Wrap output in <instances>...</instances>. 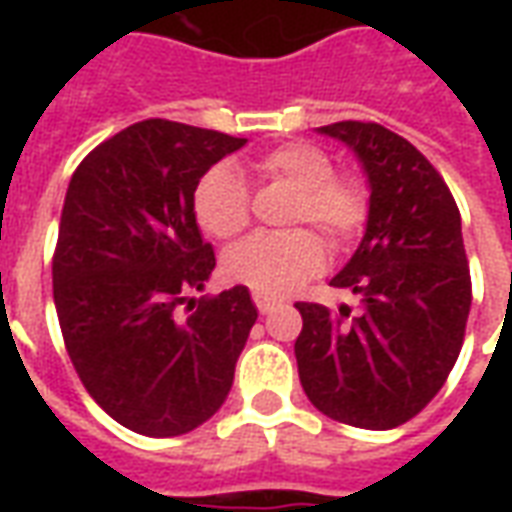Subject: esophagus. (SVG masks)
I'll use <instances>...</instances> for the list:
<instances>
[{
    "label": "esophagus",
    "instance_id": "esophagus-1",
    "mask_svg": "<svg viewBox=\"0 0 512 512\" xmlns=\"http://www.w3.org/2000/svg\"><path fill=\"white\" fill-rule=\"evenodd\" d=\"M252 299H255V307L260 312H263V315H268V312H274L279 307V301L268 299V296H260V293H255Z\"/></svg>",
    "mask_w": 512,
    "mask_h": 512
}]
</instances>
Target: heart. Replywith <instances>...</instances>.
<instances>
[{
  "label": "heart",
  "instance_id": "obj_1",
  "mask_svg": "<svg viewBox=\"0 0 512 512\" xmlns=\"http://www.w3.org/2000/svg\"><path fill=\"white\" fill-rule=\"evenodd\" d=\"M255 172L271 183L296 189L288 224L318 227L334 249L354 244L365 230L370 194L356 178H340L321 147L288 142L255 161ZM194 216L213 238H235L249 224V189L227 164L211 167L194 189ZM326 263L321 238L310 230L257 233L224 255V274L260 296H288L312 279Z\"/></svg>",
  "mask_w": 512,
  "mask_h": 512
}]
</instances>
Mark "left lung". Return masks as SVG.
I'll return each mask as SVG.
<instances>
[{
	"instance_id": "8db88e82",
	"label": "left lung",
	"mask_w": 512,
	"mask_h": 512,
	"mask_svg": "<svg viewBox=\"0 0 512 512\" xmlns=\"http://www.w3.org/2000/svg\"><path fill=\"white\" fill-rule=\"evenodd\" d=\"M351 147L370 183L362 244L332 279L359 310L299 301V378L326 417L389 430L436 397L461 354L472 277L461 213L447 183L408 139L378 123L318 128Z\"/></svg>"
}]
</instances>
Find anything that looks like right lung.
I'll list each match as a JSON object with an SVG mask.
<instances>
[{
    "label": "right lung",
    "mask_w": 512,
    "mask_h": 512,
    "mask_svg": "<svg viewBox=\"0 0 512 512\" xmlns=\"http://www.w3.org/2000/svg\"><path fill=\"white\" fill-rule=\"evenodd\" d=\"M244 145L153 117L101 142L68 183L51 266L62 340L90 397L142 436L211 419L257 321L244 285L189 299L216 266L197 180Z\"/></svg>",
    "instance_id": "add662e5"
}]
</instances>
